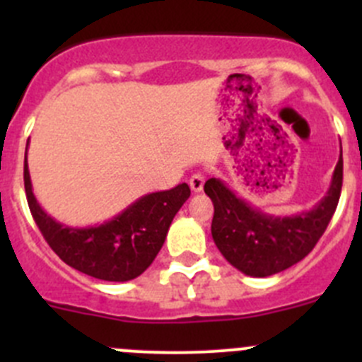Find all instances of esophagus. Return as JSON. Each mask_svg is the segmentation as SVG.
Here are the masks:
<instances>
[{"mask_svg": "<svg viewBox=\"0 0 362 362\" xmlns=\"http://www.w3.org/2000/svg\"><path fill=\"white\" fill-rule=\"evenodd\" d=\"M189 185L194 192H202L203 191V185H204V175L203 173H194L191 178H189Z\"/></svg>", "mask_w": 362, "mask_h": 362, "instance_id": "1", "label": "esophagus"}]
</instances>
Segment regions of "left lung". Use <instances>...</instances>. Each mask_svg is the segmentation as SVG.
<instances>
[{"instance_id":"left-lung-1","label":"left lung","mask_w":362,"mask_h":362,"mask_svg":"<svg viewBox=\"0 0 362 362\" xmlns=\"http://www.w3.org/2000/svg\"><path fill=\"white\" fill-rule=\"evenodd\" d=\"M343 158L339 154L326 196L294 215H272L240 198L224 180L208 178L204 192L214 202L211 238L226 261L249 276L275 275L312 252L326 231L339 199Z\"/></svg>"}]
</instances>
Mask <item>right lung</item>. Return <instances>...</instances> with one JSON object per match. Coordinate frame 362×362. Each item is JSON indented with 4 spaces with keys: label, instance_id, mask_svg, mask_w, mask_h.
<instances>
[{
    "label": "right lung",
    "instance_id": "add662e5",
    "mask_svg": "<svg viewBox=\"0 0 362 362\" xmlns=\"http://www.w3.org/2000/svg\"><path fill=\"white\" fill-rule=\"evenodd\" d=\"M24 156V187L29 210L43 238L68 266L107 282H127L140 276L159 254L171 221L191 196L187 184L138 198L103 224L73 228L50 217L33 192Z\"/></svg>",
    "mask_w": 362,
    "mask_h": 362
}]
</instances>
